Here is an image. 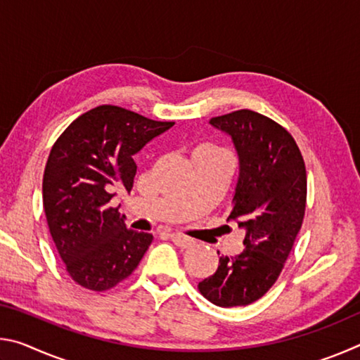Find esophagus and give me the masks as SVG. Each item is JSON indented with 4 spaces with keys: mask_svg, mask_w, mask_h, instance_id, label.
Here are the masks:
<instances>
[{
    "mask_svg": "<svg viewBox=\"0 0 360 360\" xmlns=\"http://www.w3.org/2000/svg\"><path fill=\"white\" fill-rule=\"evenodd\" d=\"M169 236H172V241L174 243V245L182 248V249L192 248L195 245V241H193V238H191V236H186L182 233H172Z\"/></svg>",
    "mask_w": 360,
    "mask_h": 360,
    "instance_id": "esophagus-1",
    "label": "esophagus"
}]
</instances>
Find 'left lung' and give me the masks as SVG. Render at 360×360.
I'll list each match as a JSON object with an SVG mask.
<instances>
[{
  "instance_id": "obj_1",
  "label": "left lung",
  "mask_w": 360,
  "mask_h": 360,
  "mask_svg": "<svg viewBox=\"0 0 360 360\" xmlns=\"http://www.w3.org/2000/svg\"><path fill=\"white\" fill-rule=\"evenodd\" d=\"M210 124L231 138L238 155L229 221L245 229L246 249L219 257L198 289L217 307H245L266 294L289 257L307 206V169L290 133L265 115L240 109Z\"/></svg>"
}]
</instances>
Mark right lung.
Instances as JSON below:
<instances>
[{"label":"right lung","mask_w":360,"mask_h":360,"mask_svg":"<svg viewBox=\"0 0 360 360\" xmlns=\"http://www.w3.org/2000/svg\"><path fill=\"white\" fill-rule=\"evenodd\" d=\"M173 125L103 105L79 115L52 146L42 205L66 271L82 288H114L131 275L150 246L152 235L130 230L125 216L112 208V191H131L133 155Z\"/></svg>","instance_id":"add662e5"}]
</instances>
